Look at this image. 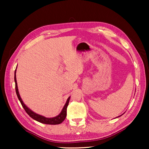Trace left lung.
<instances>
[{
	"mask_svg": "<svg viewBox=\"0 0 149 149\" xmlns=\"http://www.w3.org/2000/svg\"><path fill=\"white\" fill-rule=\"evenodd\" d=\"M121 116H122V115H121ZM118 117H119V116H118Z\"/></svg>",
	"mask_w": 149,
	"mask_h": 149,
	"instance_id": "8db88e82",
	"label": "left lung"
}]
</instances>
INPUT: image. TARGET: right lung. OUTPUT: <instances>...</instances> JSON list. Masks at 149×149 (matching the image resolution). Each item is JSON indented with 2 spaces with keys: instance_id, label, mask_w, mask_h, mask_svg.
<instances>
[{
  "instance_id": "add662e5",
  "label": "right lung",
  "mask_w": 149,
  "mask_h": 149,
  "mask_svg": "<svg viewBox=\"0 0 149 149\" xmlns=\"http://www.w3.org/2000/svg\"><path fill=\"white\" fill-rule=\"evenodd\" d=\"M16 70H15V73H14V81H15V84H16V95L17 96V98H18L19 100L21 102V104L22 105V107L24 108V110L26 112H27V114H28L30 117L32 118L33 119L37 121V122H41L42 123H45V124H50V125H56V124H60L63 121L65 120V117H66L67 115V107L68 106V103L70 101V97L68 99L66 103L64 105V108L62 110V112H60V114L57 116L54 117V118H45L42 116L37 114L36 113H35L31 111L29 108H27L26 105H25L24 103L22 101V100L20 97L19 92H18V89H17V81H16Z\"/></svg>"
}]
</instances>
